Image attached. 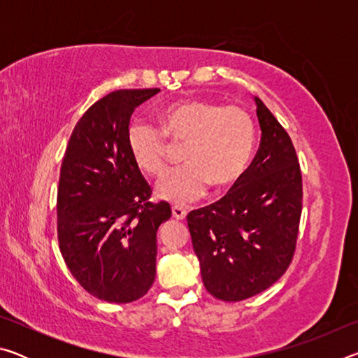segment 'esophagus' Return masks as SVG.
Wrapping results in <instances>:
<instances>
[{"label":"esophagus","instance_id":"obj_1","mask_svg":"<svg viewBox=\"0 0 358 358\" xmlns=\"http://www.w3.org/2000/svg\"><path fill=\"white\" fill-rule=\"evenodd\" d=\"M172 215H173L175 220L183 221L185 217H186V210L181 208V207H177V205H175V207H172Z\"/></svg>","mask_w":358,"mask_h":358}]
</instances>
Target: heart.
Masks as SVG:
<instances>
[{
  "mask_svg": "<svg viewBox=\"0 0 358 358\" xmlns=\"http://www.w3.org/2000/svg\"><path fill=\"white\" fill-rule=\"evenodd\" d=\"M161 129L134 121L128 129V148L136 166L147 175L167 167L169 141L185 145L186 164L162 175L156 196L186 205L207 192H221L243 177L256 147V126L250 113L202 99L173 102L159 113Z\"/></svg>",
  "mask_w": 358,
  "mask_h": 358,
  "instance_id": "1",
  "label": "heart"
}]
</instances>
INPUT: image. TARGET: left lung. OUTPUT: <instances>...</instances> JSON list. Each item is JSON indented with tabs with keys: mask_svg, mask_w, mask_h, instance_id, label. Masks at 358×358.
<instances>
[{
	"mask_svg": "<svg viewBox=\"0 0 358 358\" xmlns=\"http://www.w3.org/2000/svg\"><path fill=\"white\" fill-rule=\"evenodd\" d=\"M257 155L221 201L187 215L205 289L224 301L257 295L294 257L301 215V172L292 141L259 98Z\"/></svg>",
	"mask_w": 358,
	"mask_h": 358,
	"instance_id": "8db88e82",
	"label": "left lung"
}]
</instances>
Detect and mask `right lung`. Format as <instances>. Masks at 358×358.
Here are the masks:
<instances>
[{"instance_id": "add662e5", "label": "right lung", "mask_w": 358, "mask_h": 358, "mask_svg": "<svg viewBox=\"0 0 358 358\" xmlns=\"http://www.w3.org/2000/svg\"><path fill=\"white\" fill-rule=\"evenodd\" d=\"M159 88L118 90L83 113L72 131L58 185L59 251L72 276L99 300L129 303L156 276V234L172 216L128 148L134 108Z\"/></svg>"}]
</instances>
